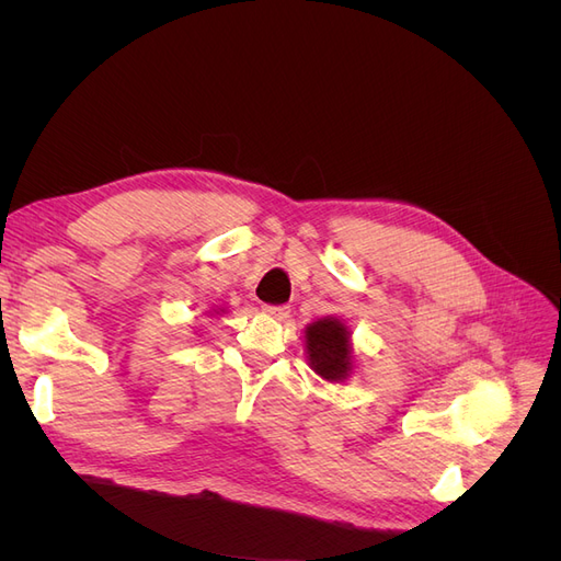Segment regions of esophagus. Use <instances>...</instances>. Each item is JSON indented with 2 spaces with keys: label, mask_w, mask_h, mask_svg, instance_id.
I'll use <instances>...</instances> for the list:
<instances>
[{
  "label": "esophagus",
  "mask_w": 561,
  "mask_h": 561,
  "mask_svg": "<svg viewBox=\"0 0 561 561\" xmlns=\"http://www.w3.org/2000/svg\"><path fill=\"white\" fill-rule=\"evenodd\" d=\"M262 311L271 318H276V320H283V318L290 316V309H287V307H264Z\"/></svg>",
  "instance_id": "esophagus-1"
}]
</instances>
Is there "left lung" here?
I'll return each mask as SVG.
<instances>
[{"label": "left lung", "instance_id": "1", "mask_svg": "<svg viewBox=\"0 0 561 561\" xmlns=\"http://www.w3.org/2000/svg\"><path fill=\"white\" fill-rule=\"evenodd\" d=\"M304 353L322 381L346 383L358 369L351 328L344 318L322 316L304 328Z\"/></svg>", "mask_w": 561, "mask_h": 561}]
</instances>
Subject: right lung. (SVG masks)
Listing matches in <instances>:
<instances>
[{"label":"right lung","instance_id":"1","mask_svg":"<svg viewBox=\"0 0 561 561\" xmlns=\"http://www.w3.org/2000/svg\"><path fill=\"white\" fill-rule=\"evenodd\" d=\"M219 313H227V307H215L213 311H210V316L215 318V316H219Z\"/></svg>","mask_w":561,"mask_h":561}]
</instances>
